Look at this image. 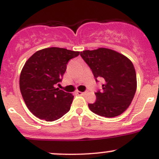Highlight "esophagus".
Masks as SVG:
<instances>
[{"label": "esophagus", "mask_w": 159, "mask_h": 159, "mask_svg": "<svg viewBox=\"0 0 159 159\" xmlns=\"http://www.w3.org/2000/svg\"><path fill=\"white\" fill-rule=\"evenodd\" d=\"M88 92V91H84V92H81V91H77L76 93H77V94H78V95H85Z\"/></svg>", "instance_id": "obj_1"}]
</instances>
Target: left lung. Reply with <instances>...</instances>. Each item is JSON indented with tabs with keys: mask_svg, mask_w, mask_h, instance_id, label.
I'll return each instance as SVG.
<instances>
[{
	"mask_svg": "<svg viewBox=\"0 0 159 159\" xmlns=\"http://www.w3.org/2000/svg\"><path fill=\"white\" fill-rule=\"evenodd\" d=\"M81 56L92 71L95 80L103 79L97 101L88 103L89 109L101 116L114 117L123 113L131 103L136 91V74L127 57L106 48L81 52Z\"/></svg>",
	"mask_w": 159,
	"mask_h": 159,
	"instance_id": "obj_1",
	"label": "left lung"
}]
</instances>
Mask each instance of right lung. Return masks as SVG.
Here are the masks:
<instances>
[{"label":"right lung","instance_id":"obj_1","mask_svg":"<svg viewBox=\"0 0 159 159\" xmlns=\"http://www.w3.org/2000/svg\"><path fill=\"white\" fill-rule=\"evenodd\" d=\"M79 53L46 48L26 61L20 76V89L26 107L36 117L54 121L69 111L74 96L56 88L55 84L61 81L68 61Z\"/></svg>","mask_w":159,"mask_h":159}]
</instances>
